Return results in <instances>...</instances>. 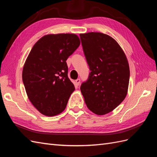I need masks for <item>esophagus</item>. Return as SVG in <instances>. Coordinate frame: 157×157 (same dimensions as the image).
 <instances>
[{
  "instance_id": "34e87169",
  "label": "esophagus",
  "mask_w": 157,
  "mask_h": 157,
  "mask_svg": "<svg viewBox=\"0 0 157 157\" xmlns=\"http://www.w3.org/2000/svg\"><path fill=\"white\" fill-rule=\"evenodd\" d=\"M80 78H78L75 80V84L76 86H78V85L80 84Z\"/></svg>"
}]
</instances>
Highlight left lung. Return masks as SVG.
<instances>
[{
	"mask_svg": "<svg viewBox=\"0 0 157 157\" xmlns=\"http://www.w3.org/2000/svg\"><path fill=\"white\" fill-rule=\"evenodd\" d=\"M90 73L80 86L84 101L98 115L110 113L124 100L128 92L130 68L120 45L101 33L80 34Z\"/></svg>",
	"mask_w": 157,
	"mask_h": 157,
	"instance_id": "left-lung-1",
	"label": "left lung"
}]
</instances>
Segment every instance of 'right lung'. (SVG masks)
Here are the masks:
<instances>
[{
    "mask_svg": "<svg viewBox=\"0 0 157 157\" xmlns=\"http://www.w3.org/2000/svg\"><path fill=\"white\" fill-rule=\"evenodd\" d=\"M80 44L75 34H50L33 46L23 68L22 80L28 98L42 115L64 111L75 90L66 60Z\"/></svg>",
    "mask_w": 157,
    "mask_h": 157,
    "instance_id": "obj_1",
    "label": "right lung"
}]
</instances>
